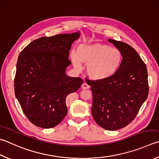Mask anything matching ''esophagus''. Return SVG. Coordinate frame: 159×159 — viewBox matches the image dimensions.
<instances>
[{
	"label": "esophagus",
	"instance_id": "1",
	"mask_svg": "<svg viewBox=\"0 0 159 159\" xmlns=\"http://www.w3.org/2000/svg\"><path fill=\"white\" fill-rule=\"evenodd\" d=\"M81 88L83 89H89V86L86 83H83V84H82V85H81Z\"/></svg>",
	"mask_w": 159,
	"mask_h": 159
}]
</instances>
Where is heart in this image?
Wrapping results in <instances>:
<instances>
[{
	"instance_id": "heart-1",
	"label": "heart",
	"mask_w": 159,
	"mask_h": 159,
	"mask_svg": "<svg viewBox=\"0 0 159 159\" xmlns=\"http://www.w3.org/2000/svg\"><path fill=\"white\" fill-rule=\"evenodd\" d=\"M76 68L80 63L87 65L88 76L94 80H105L116 74L122 62V54L118 48L102 43L82 44L77 47L76 54L71 53Z\"/></svg>"
}]
</instances>
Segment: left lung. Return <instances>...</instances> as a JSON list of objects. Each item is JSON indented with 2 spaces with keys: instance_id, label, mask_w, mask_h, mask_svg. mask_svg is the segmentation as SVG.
Here are the masks:
<instances>
[{
  "instance_id": "8db88e82",
  "label": "left lung",
  "mask_w": 159,
  "mask_h": 159,
  "mask_svg": "<svg viewBox=\"0 0 159 159\" xmlns=\"http://www.w3.org/2000/svg\"><path fill=\"white\" fill-rule=\"evenodd\" d=\"M122 54V62L113 76L105 80H90L92 115L101 127L115 131L125 127L136 117L148 96L146 65L131 46L108 39Z\"/></svg>"
}]
</instances>
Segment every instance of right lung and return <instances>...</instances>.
<instances>
[{
    "label": "right lung",
    "instance_id": "obj_1",
    "mask_svg": "<svg viewBox=\"0 0 159 159\" xmlns=\"http://www.w3.org/2000/svg\"><path fill=\"white\" fill-rule=\"evenodd\" d=\"M80 32L42 37L26 46L18 57L14 93L22 111L38 127L53 128L67 113L65 99L83 83L70 77L69 53Z\"/></svg>",
    "mask_w": 159,
    "mask_h": 159
}]
</instances>
